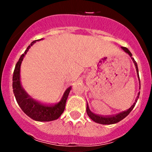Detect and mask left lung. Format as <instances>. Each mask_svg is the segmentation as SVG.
Returning <instances> with one entry per match:
<instances>
[{
    "label": "left lung",
    "instance_id": "left-lung-1",
    "mask_svg": "<svg viewBox=\"0 0 152 152\" xmlns=\"http://www.w3.org/2000/svg\"><path fill=\"white\" fill-rule=\"evenodd\" d=\"M121 48L123 49V50L126 52V53H128V54L130 56H131L133 62H134V65H135L136 70H137V77H138L139 82H140V78H139V73H138V67H137V62H135V60L134 59V58L132 57V54L131 52L129 50V49L127 48L121 47ZM139 83H140V82H139ZM139 96H140V92L138 93V95H137V98H136L134 103L132 105V107H130V108H129L128 110H126V111H124V112H122V113H118V114L115 115H113V116H101V115H99L95 114V113H92V112L90 111V108H89L88 104H87V110H87V115H88L89 117H90V118H91L92 120L93 121L96 122V123H98V124H116V123H118V122L121 121V120H123L124 118H125L126 117V116L128 115L129 114L130 112H131L132 110H133V108H134V106H135V104L137 103V99H138Z\"/></svg>",
    "mask_w": 152,
    "mask_h": 152
}]
</instances>
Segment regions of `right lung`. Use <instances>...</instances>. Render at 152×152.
Instances as JSON below:
<instances>
[{
	"label": "right lung",
	"mask_w": 152,
	"mask_h": 152,
	"mask_svg": "<svg viewBox=\"0 0 152 152\" xmlns=\"http://www.w3.org/2000/svg\"><path fill=\"white\" fill-rule=\"evenodd\" d=\"M37 40H40V39H37ZM36 41L37 40L33 41L31 45H28L24 53L21 55L19 60L17 62L13 73L12 87H13V92L17 102L21 110L24 112V113H26L31 118L37 121H51L59 118L61 115L63 113L67 99L71 90V87H68L65 90L60 102L55 105H46L38 102L37 101L30 97V96H28V93L23 88L20 83V65L28 49L31 45H34V43L36 42Z\"/></svg>",
	"instance_id": "right-lung-1"
}]
</instances>
